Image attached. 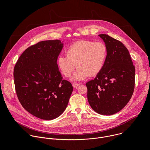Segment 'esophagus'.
<instances>
[{"mask_svg":"<svg viewBox=\"0 0 150 150\" xmlns=\"http://www.w3.org/2000/svg\"><path fill=\"white\" fill-rule=\"evenodd\" d=\"M72 85H73V87H74V88H77L79 86L80 84H79V83H73Z\"/></svg>","mask_w":150,"mask_h":150,"instance_id":"obj_1","label":"esophagus"}]
</instances>
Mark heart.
<instances>
[{"mask_svg":"<svg viewBox=\"0 0 150 150\" xmlns=\"http://www.w3.org/2000/svg\"><path fill=\"white\" fill-rule=\"evenodd\" d=\"M65 56L58 57L57 64L61 73L69 77L76 66L77 71L72 79L81 81L97 75L102 70L107 56L105 46L100 42L79 40L71 45Z\"/></svg>","mask_w":150,"mask_h":150,"instance_id":"b5f03b06","label":"heart"}]
</instances>
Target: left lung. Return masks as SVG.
Returning <instances> with one entry per match:
<instances>
[{
    "label": "left lung",
    "instance_id": "obj_1",
    "mask_svg": "<svg viewBox=\"0 0 150 150\" xmlns=\"http://www.w3.org/2000/svg\"><path fill=\"white\" fill-rule=\"evenodd\" d=\"M105 45L107 56L101 71L86 83L87 98L97 113L112 115L129 101L135 87V68L129 51L120 41L100 34Z\"/></svg>",
    "mask_w": 150,
    "mask_h": 150
}]
</instances>
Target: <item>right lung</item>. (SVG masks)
<instances>
[{"mask_svg": "<svg viewBox=\"0 0 150 150\" xmlns=\"http://www.w3.org/2000/svg\"><path fill=\"white\" fill-rule=\"evenodd\" d=\"M63 47L60 40H46L27 48L13 70L16 93L23 108L33 116L52 120L65 111L73 91L62 79L57 64Z\"/></svg>", "mask_w": 150, "mask_h": 150, "instance_id": "add662e5", "label": "right lung"}]
</instances>
